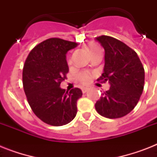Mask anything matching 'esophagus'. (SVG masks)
Segmentation results:
<instances>
[{"label": "esophagus", "instance_id": "1", "mask_svg": "<svg viewBox=\"0 0 157 157\" xmlns=\"http://www.w3.org/2000/svg\"><path fill=\"white\" fill-rule=\"evenodd\" d=\"M81 90H82V92L85 94V93H86V92H87V90H88V88H86V87H83V88L81 89Z\"/></svg>", "mask_w": 157, "mask_h": 157}]
</instances>
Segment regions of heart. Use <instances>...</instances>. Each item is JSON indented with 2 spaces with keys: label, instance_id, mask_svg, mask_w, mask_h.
<instances>
[{
  "label": "heart",
  "instance_id": "b5f03b06",
  "mask_svg": "<svg viewBox=\"0 0 157 157\" xmlns=\"http://www.w3.org/2000/svg\"><path fill=\"white\" fill-rule=\"evenodd\" d=\"M88 49L89 50H90V52L91 53V54H93L94 53L97 52V51L99 50L98 46H97L95 44H94V43H90V44L88 45ZM79 79H80V81H81L82 83L86 84L87 83V82H89L90 77V76H89L88 74L82 73L81 74V75H79Z\"/></svg>",
  "mask_w": 157,
  "mask_h": 157
}]
</instances>
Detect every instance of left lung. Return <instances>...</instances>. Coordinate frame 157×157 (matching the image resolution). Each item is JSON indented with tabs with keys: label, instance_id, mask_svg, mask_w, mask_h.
<instances>
[{
	"label": "left lung",
	"instance_id": "8db88e82",
	"mask_svg": "<svg viewBox=\"0 0 157 157\" xmlns=\"http://www.w3.org/2000/svg\"><path fill=\"white\" fill-rule=\"evenodd\" d=\"M95 40L105 50L103 73L99 80L108 81L111 86L96 102L95 109L107 118H120L131 112L141 97L144 66L136 52L121 40L108 36Z\"/></svg>",
	"mask_w": 157,
	"mask_h": 157
}]
</instances>
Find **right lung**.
Here are the masks:
<instances>
[{
	"mask_svg": "<svg viewBox=\"0 0 157 157\" xmlns=\"http://www.w3.org/2000/svg\"><path fill=\"white\" fill-rule=\"evenodd\" d=\"M78 44L50 38L37 45L28 54L23 69V85L28 103L36 117L54 126L68 124L77 112L80 89L70 92L60 87L69 68L66 54Z\"/></svg>",
	"mask_w": 157,
	"mask_h": 157,
	"instance_id": "1",
	"label": "right lung"
}]
</instances>
